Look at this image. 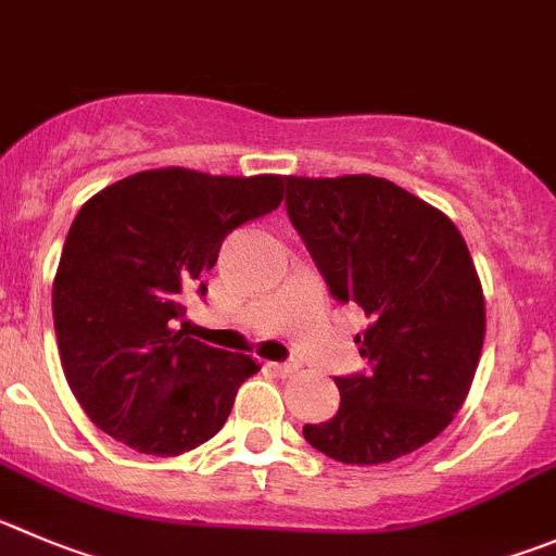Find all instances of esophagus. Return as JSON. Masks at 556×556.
Returning a JSON list of instances; mask_svg holds the SVG:
<instances>
[{"label":"esophagus","mask_w":556,"mask_h":556,"mask_svg":"<svg viewBox=\"0 0 556 556\" xmlns=\"http://www.w3.org/2000/svg\"><path fill=\"white\" fill-rule=\"evenodd\" d=\"M268 370H274L277 372V376H290V372L295 370V365L293 362H268Z\"/></svg>","instance_id":"34e87169"}]
</instances>
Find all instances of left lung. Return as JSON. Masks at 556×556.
Listing matches in <instances>:
<instances>
[{"mask_svg":"<svg viewBox=\"0 0 556 556\" xmlns=\"http://www.w3.org/2000/svg\"><path fill=\"white\" fill-rule=\"evenodd\" d=\"M288 180L290 225L326 288L356 304L365 372L337 376L340 408L304 439L340 464L376 466L442 433L469 395L485 302L458 227L372 175Z\"/></svg>","mask_w":556,"mask_h":556,"instance_id":"1","label":"left lung"}]
</instances>
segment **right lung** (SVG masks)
I'll list each match as a JSON object with an SVG mask.
<instances>
[{
	"instance_id": "right-lung-1",
	"label": "right lung",
	"mask_w": 556,
	"mask_h": 556,
	"mask_svg": "<svg viewBox=\"0 0 556 556\" xmlns=\"http://www.w3.org/2000/svg\"><path fill=\"white\" fill-rule=\"evenodd\" d=\"M285 178L148 169L81 205L54 277L62 370L87 417L144 455L189 453L222 430L249 356L178 329L184 295H205L222 241L277 211Z\"/></svg>"
}]
</instances>
